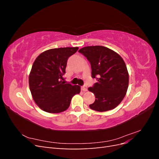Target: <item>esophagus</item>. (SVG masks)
<instances>
[{"label":"esophagus","mask_w":159,"mask_h":159,"mask_svg":"<svg viewBox=\"0 0 159 159\" xmlns=\"http://www.w3.org/2000/svg\"><path fill=\"white\" fill-rule=\"evenodd\" d=\"M81 89H82L84 91H88V88L86 85H84L83 87H81Z\"/></svg>","instance_id":"esophagus-1"}]
</instances>
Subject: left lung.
Returning a JSON list of instances; mask_svg holds the SVG:
<instances>
[{"label":"left lung","instance_id":"8db88e82","mask_svg":"<svg viewBox=\"0 0 159 159\" xmlns=\"http://www.w3.org/2000/svg\"><path fill=\"white\" fill-rule=\"evenodd\" d=\"M79 52L89 60L91 76L98 82L88 90L95 96L90 109L99 112L113 109L126 95L129 73L123 59L119 54L102 46H86Z\"/></svg>","mask_w":159,"mask_h":159}]
</instances>
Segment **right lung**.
Returning a JSON list of instances; mask_svg holds the SVG:
<instances>
[{"label": "right lung", "mask_w": 159, "mask_h": 159, "mask_svg": "<svg viewBox=\"0 0 159 159\" xmlns=\"http://www.w3.org/2000/svg\"><path fill=\"white\" fill-rule=\"evenodd\" d=\"M78 47L46 50L33 63L29 74L32 98L42 110L50 113L63 112L69 107L71 98L80 93V86L66 84L63 78L68 57Z\"/></svg>", "instance_id": "obj_1"}]
</instances>
